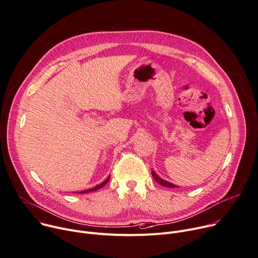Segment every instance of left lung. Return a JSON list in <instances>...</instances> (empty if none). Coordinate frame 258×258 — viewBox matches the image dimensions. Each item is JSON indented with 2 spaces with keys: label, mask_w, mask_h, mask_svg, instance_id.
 I'll use <instances>...</instances> for the list:
<instances>
[{
  "label": "left lung",
  "mask_w": 258,
  "mask_h": 258,
  "mask_svg": "<svg viewBox=\"0 0 258 258\" xmlns=\"http://www.w3.org/2000/svg\"><path fill=\"white\" fill-rule=\"evenodd\" d=\"M151 173H152V176H153V178H154V180L157 182V183H159L160 185H162V186H166V187H177L176 185H174V184H172V183H170V182H168V181H166V180H163V179H161V178H159L155 173H154V171H151Z\"/></svg>",
  "instance_id": "obj_1"
}]
</instances>
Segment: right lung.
<instances>
[{"label": "right lung", "instance_id": "right-lung-1", "mask_svg": "<svg viewBox=\"0 0 258 258\" xmlns=\"http://www.w3.org/2000/svg\"><path fill=\"white\" fill-rule=\"evenodd\" d=\"M109 179H110V177H108L103 183H101V184H99V185H97L96 187H93V188H90V189H87V190H83V191H81L80 194H86V192H91V191H95V190H97V189H100V188H102V187L104 186V185H106L107 183H108V181H109Z\"/></svg>", "mask_w": 258, "mask_h": 258}]
</instances>
